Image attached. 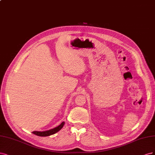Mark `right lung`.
Here are the masks:
<instances>
[{
    "label": "right lung",
    "mask_w": 155,
    "mask_h": 155,
    "mask_svg": "<svg viewBox=\"0 0 155 155\" xmlns=\"http://www.w3.org/2000/svg\"><path fill=\"white\" fill-rule=\"evenodd\" d=\"M64 124H65V122H63L61 124H60L58 126L54 127L53 129H49V130H48V131H33L32 133L36 134V135L39 136V137L50 136V135H51V134L56 133H57L58 131L61 130V129L63 127Z\"/></svg>",
    "instance_id": "obj_1"
}]
</instances>
